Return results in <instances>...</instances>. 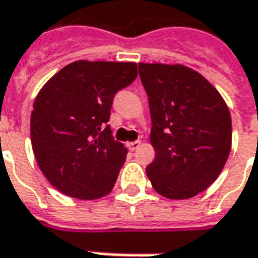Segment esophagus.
I'll use <instances>...</instances> for the list:
<instances>
[{"label":"esophagus","instance_id":"esophagus-1","mask_svg":"<svg viewBox=\"0 0 258 258\" xmlns=\"http://www.w3.org/2000/svg\"><path fill=\"white\" fill-rule=\"evenodd\" d=\"M126 146H127V149L129 150H136L139 146H141V141H135V142H129V143H126Z\"/></svg>","mask_w":258,"mask_h":258}]
</instances>
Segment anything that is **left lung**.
Listing matches in <instances>:
<instances>
[{
	"label": "left lung",
	"mask_w": 258,
	"mask_h": 258,
	"mask_svg": "<svg viewBox=\"0 0 258 258\" xmlns=\"http://www.w3.org/2000/svg\"><path fill=\"white\" fill-rule=\"evenodd\" d=\"M149 98L150 143L155 160L146 167L153 189L184 200L213 183L231 149V116L219 91L180 63H139Z\"/></svg>",
	"instance_id": "obj_1"
}]
</instances>
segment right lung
Here are the masks:
<instances>
[{
  "mask_svg": "<svg viewBox=\"0 0 258 258\" xmlns=\"http://www.w3.org/2000/svg\"><path fill=\"white\" fill-rule=\"evenodd\" d=\"M136 77L135 62L75 60L36 95L32 149L41 172L60 193L95 200L112 191L127 149L106 123L115 93Z\"/></svg>",
  "mask_w": 258,
  "mask_h": 258,
  "instance_id": "add662e5",
  "label": "right lung"
}]
</instances>
